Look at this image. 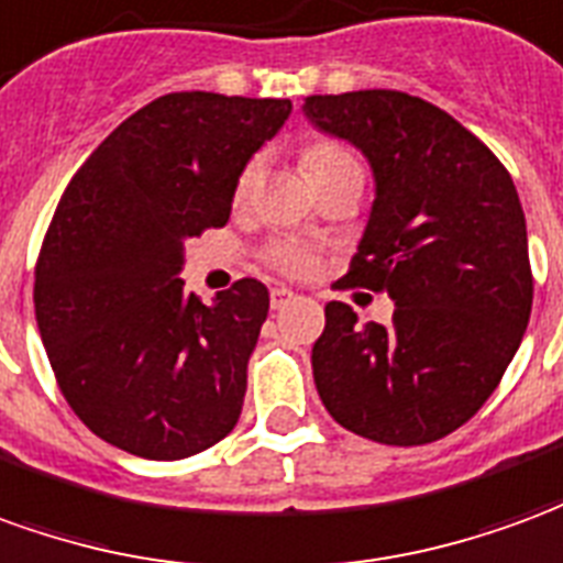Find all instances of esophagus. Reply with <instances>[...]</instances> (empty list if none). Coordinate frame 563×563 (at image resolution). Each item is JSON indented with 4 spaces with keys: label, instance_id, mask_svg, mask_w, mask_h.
I'll list each match as a JSON object with an SVG mask.
<instances>
[{
    "label": "esophagus",
    "instance_id": "esophagus-1",
    "mask_svg": "<svg viewBox=\"0 0 563 563\" xmlns=\"http://www.w3.org/2000/svg\"><path fill=\"white\" fill-rule=\"evenodd\" d=\"M290 300H294V290L290 288H273V294H269V306L273 309H285Z\"/></svg>",
    "mask_w": 563,
    "mask_h": 563
}]
</instances>
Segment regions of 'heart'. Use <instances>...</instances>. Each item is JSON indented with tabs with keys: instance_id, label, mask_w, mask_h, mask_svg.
<instances>
[{
	"instance_id": "b5f03b06",
	"label": "heart",
	"mask_w": 563,
	"mask_h": 563,
	"mask_svg": "<svg viewBox=\"0 0 563 563\" xmlns=\"http://www.w3.org/2000/svg\"><path fill=\"white\" fill-rule=\"evenodd\" d=\"M354 163H357V157L352 154V147L342 145V142H333V139H321V142H312V145L302 147V169L312 178V185L324 181V178H330L339 169H345V166H354ZM254 181H257V161H249L239 169L236 185H233V199L236 202L249 199ZM261 261L278 275H288V278H309L321 266V257H318V251L309 242L290 236L273 239L261 251Z\"/></svg>"
}]
</instances>
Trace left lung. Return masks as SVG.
Listing matches in <instances>:
<instances>
[{"label":"left lung","mask_w":563,"mask_h":563,"mask_svg":"<svg viewBox=\"0 0 563 563\" xmlns=\"http://www.w3.org/2000/svg\"><path fill=\"white\" fill-rule=\"evenodd\" d=\"M306 114L376 173V202L342 285L390 294V324L327 302L312 369L327 412L385 445H428L500 385L533 302L525 211L482 139L400 90L309 97Z\"/></svg>","instance_id":"1"}]
</instances>
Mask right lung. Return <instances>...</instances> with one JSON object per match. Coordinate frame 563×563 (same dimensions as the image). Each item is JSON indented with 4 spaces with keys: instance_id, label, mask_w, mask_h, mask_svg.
Listing matches in <instances>:
<instances>
[{
    "instance_id": "obj_1",
    "label": "right lung",
    "mask_w": 563,
    "mask_h": 563,
    "mask_svg": "<svg viewBox=\"0 0 563 563\" xmlns=\"http://www.w3.org/2000/svg\"><path fill=\"white\" fill-rule=\"evenodd\" d=\"M290 99L166 93L81 163L35 261V321L63 397L99 440L178 461L236 428L269 290L187 297L185 239L230 221L239 169Z\"/></svg>"
}]
</instances>
